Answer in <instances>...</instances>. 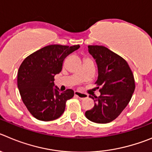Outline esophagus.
Returning a JSON list of instances; mask_svg holds the SVG:
<instances>
[{
    "label": "esophagus",
    "instance_id": "esophagus-1",
    "mask_svg": "<svg viewBox=\"0 0 152 152\" xmlns=\"http://www.w3.org/2000/svg\"><path fill=\"white\" fill-rule=\"evenodd\" d=\"M74 95L80 99H84V98H87L88 97V95L86 94L82 93V92L78 91H76L74 92Z\"/></svg>",
    "mask_w": 152,
    "mask_h": 152
}]
</instances>
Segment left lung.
I'll return each mask as SVG.
<instances>
[{"instance_id": "1", "label": "left lung", "mask_w": 152, "mask_h": 152, "mask_svg": "<svg viewBox=\"0 0 152 152\" xmlns=\"http://www.w3.org/2000/svg\"><path fill=\"white\" fill-rule=\"evenodd\" d=\"M88 48L97 64L96 83L101 88L100 96L90 97L94 106L86 112V117L93 122L106 124L115 120L130 102L135 90L134 74L124 58L105 46Z\"/></svg>"}]
</instances>
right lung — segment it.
Returning <instances> with one entry per match:
<instances>
[{
	"label": "right lung",
	"mask_w": 152,
	"mask_h": 152,
	"mask_svg": "<svg viewBox=\"0 0 152 152\" xmlns=\"http://www.w3.org/2000/svg\"><path fill=\"white\" fill-rule=\"evenodd\" d=\"M79 48L50 45L28 56L18 70L17 83L21 97L31 114L38 120L53 121L61 116L66 100L74 91L61 92L55 86L54 76L63 67L66 56Z\"/></svg>",
	"instance_id": "right-lung-1"
}]
</instances>
